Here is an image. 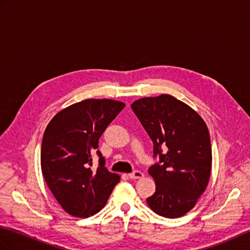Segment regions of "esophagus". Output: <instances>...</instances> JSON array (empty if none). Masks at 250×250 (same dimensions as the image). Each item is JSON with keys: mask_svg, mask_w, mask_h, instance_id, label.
<instances>
[{"mask_svg": "<svg viewBox=\"0 0 250 250\" xmlns=\"http://www.w3.org/2000/svg\"><path fill=\"white\" fill-rule=\"evenodd\" d=\"M128 176H129V178H131V179H139V178H142L144 174L142 172H140V171H135V172L130 173Z\"/></svg>", "mask_w": 250, "mask_h": 250, "instance_id": "obj_1", "label": "esophagus"}]
</instances>
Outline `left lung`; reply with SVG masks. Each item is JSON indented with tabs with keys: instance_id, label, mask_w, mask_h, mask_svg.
<instances>
[{
	"instance_id": "left-lung-1",
	"label": "left lung",
	"mask_w": 250,
	"mask_h": 250,
	"mask_svg": "<svg viewBox=\"0 0 250 250\" xmlns=\"http://www.w3.org/2000/svg\"><path fill=\"white\" fill-rule=\"evenodd\" d=\"M154 144L148 168L156 192L146 199L150 209L167 218L185 215L208 186L212 149L208 127L185 103L162 94L131 104Z\"/></svg>"
}]
</instances>
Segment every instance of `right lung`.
Wrapping results in <instances>:
<instances>
[{
    "mask_svg": "<svg viewBox=\"0 0 250 250\" xmlns=\"http://www.w3.org/2000/svg\"><path fill=\"white\" fill-rule=\"evenodd\" d=\"M125 104L113 100H84L58 112L48 123L41 144V169L47 187L65 212L88 217L107 203L120 176L105 167L99 140ZM99 157L93 168V157Z\"/></svg>",
    "mask_w": 250,
    "mask_h": 250,
    "instance_id": "obj_1",
    "label": "right lung"
}]
</instances>
